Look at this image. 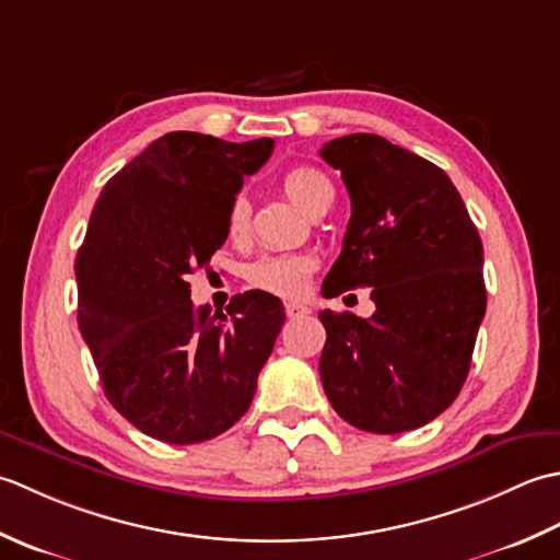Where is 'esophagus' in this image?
I'll return each mask as SVG.
<instances>
[{
	"label": "esophagus",
	"mask_w": 560,
	"mask_h": 560,
	"mask_svg": "<svg viewBox=\"0 0 560 560\" xmlns=\"http://www.w3.org/2000/svg\"><path fill=\"white\" fill-rule=\"evenodd\" d=\"M312 310L310 306H304L300 302H288L284 304V314H288V318H300V316H306Z\"/></svg>",
	"instance_id": "esophagus-1"
}]
</instances>
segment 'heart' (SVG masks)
<instances>
[{"label":"heart","mask_w":560,"mask_h":560,"mask_svg":"<svg viewBox=\"0 0 560 560\" xmlns=\"http://www.w3.org/2000/svg\"><path fill=\"white\" fill-rule=\"evenodd\" d=\"M282 190L306 214L314 212L326 200H334V186L314 166L290 168L282 178ZM248 214V202L244 198H236L230 214H226V232H230V236H242L246 232ZM314 268L316 260L306 254H266L250 264L248 280L266 292L294 296L306 290Z\"/></svg>","instance_id":"obj_1"}]
</instances>
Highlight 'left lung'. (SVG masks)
I'll return each instance as SVG.
<instances>
[{
	"label": "left lung",
	"mask_w": 560,
	"mask_h": 560,
	"mask_svg": "<svg viewBox=\"0 0 560 560\" xmlns=\"http://www.w3.org/2000/svg\"><path fill=\"white\" fill-rule=\"evenodd\" d=\"M350 192L343 250L324 294L372 288L376 312H322V384L336 413L376 435L416 430L447 410L471 368L486 314L483 244L450 176L380 135L318 152Z\"/></svg>",
	"instance_id": "1"
}]
</instances>
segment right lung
Here are the masks:
<instances>
[{
    "label": "right lung",
    "instance_id": "right-lung-1",
    "mask_svg": "<svg viewBox=\"0 0 560 560\" xmlns=\"http://www.w3.org/2000/svg\"><path fill=\"white\" fill-rule=\"evenodd\" d=\"M272 147L270 137L168 132L108 180L91 212L74 264L79 330L110 406L154 440H212L254 401L282 302L250 290L212 314L190 302L186 276L226 242L244 176Z\"/></svg>",
    "mask_w": 560,
    "mask_h": 560
}]
</instances>
